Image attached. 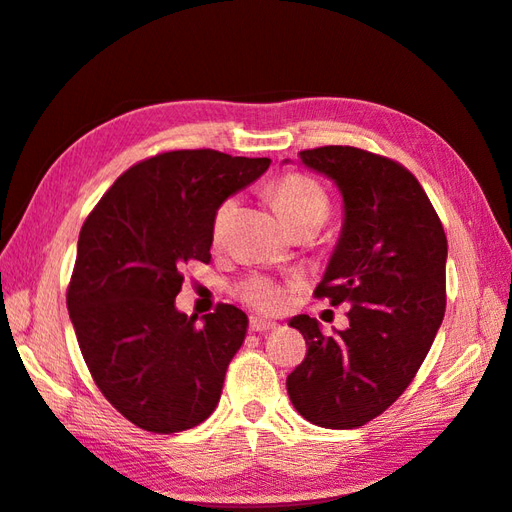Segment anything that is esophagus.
Listing matches in <instances>:
<instances>
[{"mask_svg": "<svg viewBox=\"0 0 512 512\" xmlns=\"http://www.w3.org/2000/svg\"><path fill=\"white\" fill-rule=\"evenodd\" d=\"M276 327H278V322L267 320V318H252V322H249V329L252 331H271Z\"/></svg>", "mask_w": 512, "mask_h": 512, "instance_id": "34e87169", "label": "esophagus"}]
</instances>
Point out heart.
<instances>
[{
    "mask_svg": "<svg viewBox=\"0 0 512 512\" xmlns=\"http://www.w3.org/2000/svg\"><path fill=\"white\" fill-rule=\"evenodd\" d=\"M269 201L294 234L302 227H320L329 216L327 192L322 190L314 179H309V176L298 174V172L280 176L278 181L271 183ZM236 207H238V201L234 196H227L218 203L212 218V234L216 241L218 238H223L225 229L229 227V223H232ZM236 291L247 305L265 309V311H274L285 302V291L280 289V285H276L274 280L265 276L245 278Z\"/></svg>",
    "mask_w": 512,
    "mask_h": 512,
    "instance_id": "b5f03b06",
    "label": "heart"
}]
</instances>
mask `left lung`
Masks as SVG:
<instances>
[{"label":"left lung","mask_w":512,"mask_h":512,"mask_svg":"<svg viewBox=\"0 0 512 512\" xmlns=\"http://www.w3.org/2000/svg\"><path fill=\"white\" fill-rule=\"evenodd\" d=\"M298 156L338 187L344 212L316 296L351 309L349 327L333 336L307 314L289 320L307 356L287 393L307 422L356 429L400 398L431 349L446 307V234L400 163L351 145Z\"/></svg>","instance_id":"left-lung-1"}]
</instances>
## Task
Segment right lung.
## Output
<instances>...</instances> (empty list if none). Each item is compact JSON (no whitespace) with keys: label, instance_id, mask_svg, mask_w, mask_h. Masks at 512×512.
Here are the masks:
<instances>
[{"label":"right lung","instance_id":"1","mask_svg":"<svg viewBox=\"0 0 512 512\" xmlns=\"http://www.w3.org/2000/svg\"><path fill=\"white\" fill-rule=\"evenodd\" d=\"M267 168L216 150L156 154L123 172L81 227L68 314L97 387L139 429L187 431L221 400L247 314L218 305L198 320L174 298L187 260H212L218 203Z\"/></svg>","mask_w":512,"mask_h":512}]
</instances>
